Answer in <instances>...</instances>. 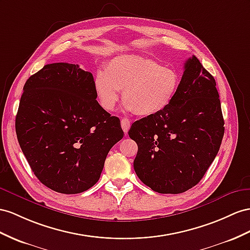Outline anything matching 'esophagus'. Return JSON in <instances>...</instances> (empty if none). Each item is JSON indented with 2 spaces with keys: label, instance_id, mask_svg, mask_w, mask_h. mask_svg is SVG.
<instances>
[{
  "label": "esophagus",
  "instance_id": "esophagus-1",
  "mask_svg": "<svg viewBox=\"0 0 250 250\" xmlns=\"http://www.w3.org/2000/svg\"><path fill=\"white\" fill-rule=\"evenodd\" d=\"M121 127H123L124 132L126 134L127 131H129V129H130V120L127 118L121 119Z\"/></svg>",
  "mask_w": 250,
  "mask_h": 250
}]
</instances>
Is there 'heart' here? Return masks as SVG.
Returning <instances> with one entry per match:
<instances>
[{
    "label": "heart",
    "instance_id": "1",
    "mask_svg": "<svg viewBox=\"0 0 250 250\" xmlns=\"http://www.w3.org/2000/svg\"><path fill=\"white\" fill-rule=\"evenodd\" d=\"M180 83V74L174 68L144 57L121 55L96 74L94 86L105 111L113 110L123 89L125 110L148 117L171 104Z\"/></svg>",
    "mask_w": 250,
    "mask_h": 250
}]
</instances>
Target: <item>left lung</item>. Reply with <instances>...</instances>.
I'll return each instance as SVG.
<instances>
[{"instance_id": "1", "label": "left lung", "mask_w": 250, "mask_h": 250, "mask_svg": "<svg viewBox=\"0 0 250 250\" xmlns=\"http://www.w3.org/2000/svg\"><path fill=\"white\" fill-rule=\"evenodd\" d=\"M184 68L171 104L135 121L129 131L138 146L134 170L158 193H183L198 184L214 161L225 130L213 76L195 56Z\"/></svg>"}]
</instances>
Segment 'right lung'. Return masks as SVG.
<instances>
[{
  "mask_svg": "<svg viewBox=\"0 0 250 250\" xmlns=\"http://www.w3.org/2000/svg\"><path fill=\"white\" fill-rule=\"evenodd\" d=\"M94 77L52 63L30 76L16 117L19 145L43 185L64 194L98 182L108 151L124 137L118 117L96 100Z\"/></svg>",
  "mask_w": 250,
  "mask_h": 250,
  "instance_id": "add662e5",
  "label": "right lung"
}]
</instances>
